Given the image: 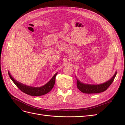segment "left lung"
<instances>
[{
  "label": "left lung",
  "instance_id": "8db88e82",
  "mask_svg": "<svg viewBox=\"0 0 125 125\" xmlns=\"http://www.w3.org/2000/svg\"><path fill=\"white\" fill-rule=\"evenodd\" d=\"M117 74V71L111 79L106 82L100 84V85H89L81 83L77 79V86L78 88L82 92L86 94H96L104 92L114 82L115 78Z\"/></svg>",
  "mask_w": 125,
  "mask_h": 125
}]
</instances>
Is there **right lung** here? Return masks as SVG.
Here are the masks:
<instances>
[{"label": "right lung", "mask_w": 125, "mask_h": 125, "mask_svg": "<svg viewBox=\"0 0 125 125\" xmlns=\"http://www.w3.org/2000/svg\"><path fill=\"white\" fill-rule=\"evenodd\" d=\"M8 74L11 80L13 81V83H15V85L18 87L22 92L28 95L31 96H42L48 93V92H50L52 88H53L54 86L55 83V77L57 73H56L54 74V76L52 77V79L49 81V82L45 84L43 86L40 87H34L29 86L27 85H24L21 83L17 82L15 80L14 78L11 77L10 72H8Z\"/></svg>", "instance_id": "1"}]
</instances>
